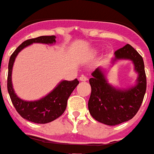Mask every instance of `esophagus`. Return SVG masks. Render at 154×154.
<instances>
[{
	"label": "esophagus",
	"instance_id": "obj_1",
	"mask_svg": "<svg viewBox=\"0 0 154 154\" xmlns=\"http://www.w3.org/2000/svg\"><path fill=\"white\" fill-rule=\"evenodd\" d=\"M79 80L80 81H82V82H85V81H86V80H87V78H86L85 75H81L79 77Z\"/></svg>",
	"mask_w": 154,
	"mask_h": 154
}]
</instances>
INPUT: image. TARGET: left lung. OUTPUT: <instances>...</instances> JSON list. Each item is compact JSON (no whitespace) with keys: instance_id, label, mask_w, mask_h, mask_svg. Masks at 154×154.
<instances>
[{"instance_id":"left-lung-1","label":"left lung","mask_w":154,"mask_h":154,"mask_svg":"<svg viewBox=\"0 0 154 154\" xmlns=\"http://www.w3.org/2000/svg\"><path fill=\"white\" fill-rule=\"evenodd\" d=\"M112 63L118 60H130L138 73L136 84L120 90L109 84L105 72L97 68L90 79L91 94L88 109L93 118L106 125L114 126L128 121L138 112L146 91V77L143 57L131 45L115 52Z\"/></svg>"}]
</instances>
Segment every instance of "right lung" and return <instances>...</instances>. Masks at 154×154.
<instances>
[{"label":"right lung","instance_id":"obj_1","mask_svg":"<svg viewBox=\"0 0 154 154\" xmlns=\"http://www.w3.org/2000/svg\"><path fill=\"white\" fill-rule=\"evenodd\" d=\"M56 42V36H40L25 41L11 55L8 62V91L14 107L23 118L35 124H47L60 116L65 111L68 97L74 91L79 81L77 79L72 81L63 80L48 94L45 97L37 101H24L18 97L14 91L11 82V72L14 62L20 53L25 47L33 43H42L52 45Z\"/></svg>","mask_w":154,"mask_h":154}]
</instances>
